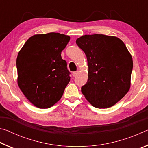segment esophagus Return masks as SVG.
I'll use <instances>...</instances> for the list:
<instances>
[{"mask_svg": "<svg viewBox=\"0 0 148 148\" xmlns=\"http://www.w3.org/2000/svg\"><path fill=\"white\" fill-rule=\"evenodd\" d=\"M78 74V71H76V72H72V76H73L74 77H75V76H77V74Z\"/></svg>", "mask_w": 148, "mask_h": 148, "instance_id": "esophagus-1", "label": "esophagus"}]
</instances>
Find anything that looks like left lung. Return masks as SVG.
<instances>
[{
  "mask_svg": "<svg viewBox=\"0 0 148 148\" xmlns=\"http://www.w3.org/2000/svg\"><path fill=\"white\" fill-rule=\"evenodd\" d=\"M88 65V79L82 92L92 106L110 108L127 93L133 62L121 40L104 34H86L76 40Z\"/></svg>",
  "mask_w": 148,
  "mask_h": 148,
  "instance_id": "left-lung-1",
  "label": "left lung"
}]
</instances>
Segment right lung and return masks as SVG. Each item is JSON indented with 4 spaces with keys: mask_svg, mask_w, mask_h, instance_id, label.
I'll return each mask as SVG.
<instances>
[{
    "mask_svg": "<svg viewBox=\"0 0 148 148\" xmlns=\"http://www.w3.org/2000/svg\"><path fill=\"white\" fill-rule=\"evenodd\" d=\"M69 36L50 32L27 40L17 55V84L30 102L48 108L58 102L71 80L61 51Z\"/></svg>",
    "mask_w": 148,
    "mask_h": 148,
    "instance_id": "right-lung-1",
    "label": "right lung"
}]
</instances>
